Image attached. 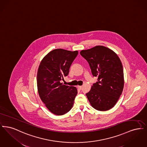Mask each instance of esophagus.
<instances>
[{
  "mask_svg": "<svg viewBox=\"0 0 147 147\" xmlns=\"http://www.w3.org/2000/svg\"><path fill=\"white\" fill-rule=\"evenodd\" d=\"M77 87H78V88L79 90L82 89V86H79V85H78Z\"/></svg>",
  "mask_w": 147,
  "mask_h": 147,
  "instance_id": "34e87169",
  "label": "esophagus"
}]
</instances>
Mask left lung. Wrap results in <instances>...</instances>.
<instances>
[{"label": "left lung", "instance_id": "obj_1", "mask_svg": "<svg viewBox=\"0 0 147 147\" xmlns=\"http://www.w3.org/2000/svg\"><path fill=\"white\" fill-rule=\"evenodd\" d=\"M81 56L88 61L98 82L86 95L92 107L105 111L116 105L123 89L124 76L121 61L117 54L107 47L96 46L82 50Z\"/></svg>", "mask_w": 147, "mask_h": 147}]
</instances>
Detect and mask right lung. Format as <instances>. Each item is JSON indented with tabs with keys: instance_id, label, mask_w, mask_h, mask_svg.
<instances>
[{
	"instance_id": "1",
	"label": "right lung",
	"mask_w": 147,
	"mask_h": 147,
	"mask_svg": "<svg viewBox=\"0 0 147 147\" xmlns=\"http://www.w3.org/2000/svg\"><path fill=\"white\" fill-rule=\"evenodd\" d=\"M78 51L56 49L42 59L37 74L38 92L45 106L52 113L63 115L69 111L77 95V88L61 83L68 75L71 63Z\"/></svg>"
}]
</instances>
